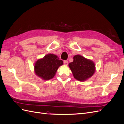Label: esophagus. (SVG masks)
I'll list each match as a JSON object with an SVG mask.
<instances>
[{
	"instance_id": "esophagus-1",
	"label": "esophagus",
	"mask_w": 124,
	"mask_h": 124,
	"mask_svg": "<svg viewBox=\"0 0 124 124\" xmlns=\"http://www.w3.org/2000/svg\"><path fill=\"white\" fill-rule=\"evenodd\" d=\"M63 64H64L65 66L68 65V61H65L64 62H63Z\"/></svg>"
}]
</instances>
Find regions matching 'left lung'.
Instances as JSON below:
<instances>
[{"instance_id": "8db88e82", "label": "left lung", "mask_w": 124, "mask_h": 124, "mask_svg": "<svg viewBox=\"0 0 124 124\" xmlns=\"http://www.w3.org/2000/svg\"><path fill=\"white\" fill-rule=\"evenodd\" d=\"M69 67L74 78L81 82L92 77L96 71L94 62L80 55L74 56L73 61L69 63Z\"/></svg>"}]
</instances>
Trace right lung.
Wrapping results in <instances>:
<instances>
[{
  "label": "right lung",
  "mask_w": 124,
  "mask_h": 124,
  "mask_svg": "<svg viewBox=\"0 0 124 124\" xmlns=\"http://www.w3.org/2000/svg\"><path fill=\"white\" fill-rule=\"evenodd\" d=\"M63 65L62 60L53 54H48L37 60L34 65L36 76L43 80H49L55 76L58 68Z\"/></svg>",
  "instance_id": "1"
}]
</instances>
